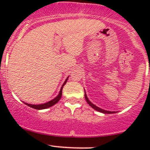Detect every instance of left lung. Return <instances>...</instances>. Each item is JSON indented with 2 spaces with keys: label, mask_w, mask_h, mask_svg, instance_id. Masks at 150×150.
<instances>
[{
  "label": "left lung",
  "mask_w": 150,
  "mask_h": 150,
  "mask_svg": "<svg viewBox=\"0 0 150 150\" xmlns=\"http://www.w3.org/2000/svg\"><path fill=\"white\" fill-rule=\"evenodd\" d=\"M84 91H85V89H84ZM85 99H86V102H87V103L89 105H90L91 107H92V108L94 109L95 110H96V111L104 113V114H112V113H115V112L107 111V110H103V109L99 108V107H97V106H96V105H95V104H93L92 103V102H91V101L88 99V98L87 95H86V91H85Z\"/></svg>",
  "instance_id": "8db88e82"
}]
</instances>
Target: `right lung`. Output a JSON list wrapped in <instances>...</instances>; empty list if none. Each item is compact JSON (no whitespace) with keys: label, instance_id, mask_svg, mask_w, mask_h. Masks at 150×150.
Returning <instances> with one entry per match:
<instances>
[{"label":"right lung","instance_id":"1","mask_svg":"<svg viewBox=\"0 0 150 150\" xmlns=\"http://www.w3.org/2000/svg\"><path fill=\"white\" fill-rule=\"evenodd\" d=\"M68 78H69V76L67 78V79L65 80V81L64 82V83L62 84V86L61 88H60V91H59V94L57 95V96H56L55 98H54L53 99H51V101H49V102H46V103H43V104H28V103H26V102H24L26 105L29 106V107H32V108L33 109H36V110H44V109H47V108H49V107H52L53 105H54L55 104H57V102L59 101V99H61L62 97V88H63V86H64V85L66 84Z\"/></svg>","mask_w":150,"mask_h":150}]
</instances>
